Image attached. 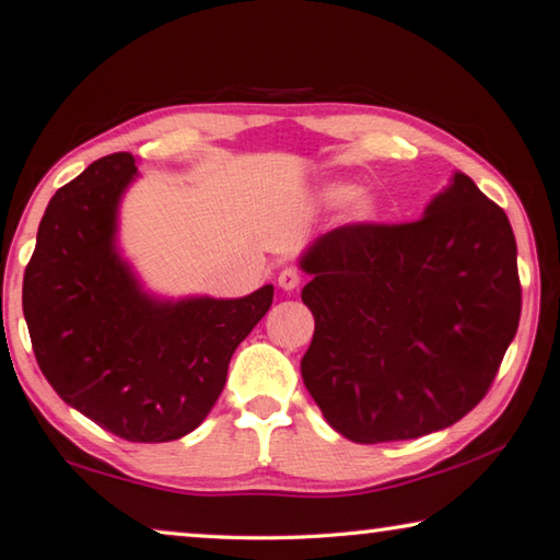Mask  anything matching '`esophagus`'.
<instances>
[{"label":"esophagus","mask_w":560,"mask_h":560,"mask_svg":"<svg viewBox=\"0 0 560 560\" xmlns=\"http://www.w3.org/2000/svg\"><path fill=\"white\" fill-rule=\"evenodd\" d=\"M279 287L283 289V291H293V289H299V283H301V273H299V269L295 267H283L281 271H279Z\"/></svg>","instance_id":"esophagus-1"}]
</instances>
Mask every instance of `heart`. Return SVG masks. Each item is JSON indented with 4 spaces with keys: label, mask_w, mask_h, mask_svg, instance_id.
I'll return each instance as SVG.
<instances>
[{
    "label": "heart",
    "mask_w": 560,
    "mask_h": 560,
    "mask_svg": "<svg viewBox=\"0 0 560 560\" xmlns=\"http://www.w3.org/2000/svg\"><path fill=\"white\" fill-rule=\"evenodd\" d=\"M320 196L327 206H342L349 201L347 221L352 225H369V223L378 221V215H381V206L376 201V196L366 194V191L357 194L354 184H347V182L327 184Z\"/></svg>",
    "instance_id": "heart-1"
}]
</instances>
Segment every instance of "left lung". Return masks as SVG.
I'll use <instances>...</instances> for the list:
<instances>
[{
  "mask_svg": "<svg viewBox=\"0 0 560 560\" xmlns=\"http://www.w3.org/2000/svg\"><path fill=\"white\" fill-rule=\"evenodd\" d=\"M315 317L303 383L359 444L418 440L483 400L522 313L505 211L464 172L420 221L342 225L299 259Z\"/></svg>",
  "mask_w": 560,
  "mask_h": 560,
  "instance_id": "1",
  "label": "left lung"
}]
</instances>
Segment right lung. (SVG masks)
Returning a JSON list of instances; mask_svg holds the SVG:
<instances>
[{
  "mask_svg": "<svg viewBox=\"0 0 560 560\" xmlns=\"http://www.w3.org/2000/svg\"><path fill=\"white\" fill-rule=\"evenodd\" d=\"M136 177V158L114 152L52 196L24 273V317L65 402L120 440L158 444L206 420L273 287L243 299L145 291L118 249V206Z\"/></svg>",
  "mask_w": 560,
  "mask_h": 560,
  "instance_id": "1",
  "label": "right lung"
}]
</instances>
